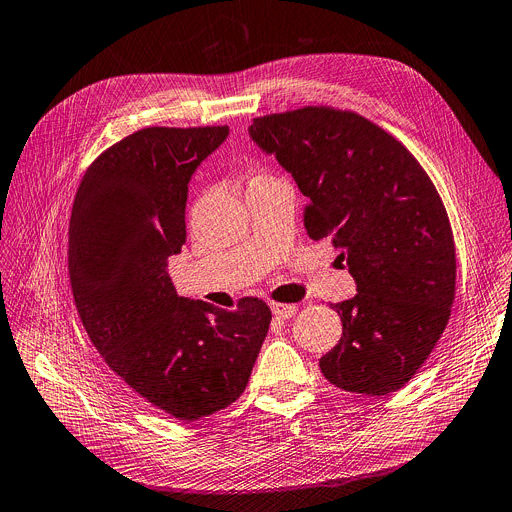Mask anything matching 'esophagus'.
Masks as SVG:
<instances>
[{"label": "esophagus", "instance_id": "obj_1", "mask_svg": "<svg viewBox=\"0 0 512 512\" xmlns=\"http://www.w3.org/2000/svg\"><path fill=\"white\" fill-rule=\"evenodd\" d=\"M271 311H274L276 317L280 319H290L296 313V306L294 304H280V302H271Z\"/></svg>", "mask_w": 512, "mask_h": 512}]
</instances>
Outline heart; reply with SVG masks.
Segmentation results:
<instances>
[{"instance_id":"obj_1","label":"heart","mask_w":512,"mask_h":512,"mask_svg":"<svg viewBox=\"0 0 512 512\" xmlns=\"http://www.w3.org/2000/svg\"><path fill=\"white\" fill-rule=\"evenodd\" d=\"M259 177H261V175H259ZM259 177H255V179H259Z\"/></svg>"}]
</instances>
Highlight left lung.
I'll return each instance as SVG.
<instances>
[{"label": "left lung", "instance_id": "obj_1", "mask_svg": "<svg viewBox=\"0 0 512 512\" xmlns=\"http://www.w3.org/2000/svg\"><path fill=\"white\" fill-rule=\"evenodd\" d=\"M251 140L292 175L304 228L342 249L358 294L333 304L344 333L321 360L344 391L387 395L426 362L455 300V241L426 170L352 111L304 107L253 119Z\"/></svg>", "mask_w": 512, "mask_h": 512}]
</instances>
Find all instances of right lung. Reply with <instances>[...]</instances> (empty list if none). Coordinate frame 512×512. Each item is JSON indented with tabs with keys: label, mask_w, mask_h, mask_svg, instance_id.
<instances>
[{
	"label": "right lung",
	"mask_w": 512,
	"mask_h": 512,
	"mask_svg": "<svg viewBox=\"0 0 512 512\" xmlns=\"http://www.w3.org/2000/svg\"><path fill=\"white\" fill-rule=\"evenodd\" d=\"M226 138V125L127 135L86 170L70 220L67 265L90 342L135 393L183 422L241 397L271 321L259 298L224 311L179 296L168 276L187 238L189 181Z\"/></svg>",
	"instance_id": "right-lung-1"
}]
</instances>
